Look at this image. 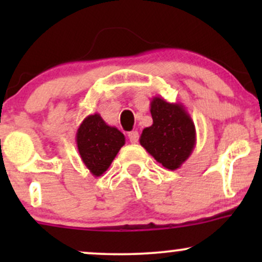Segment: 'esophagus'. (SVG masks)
<instances>
[{
    "label": "esophagus",
    "mask_w": 262,
    "mask_h": 262,
    "mask_svg": "<svg viewBox=\"0 0 262 262\" xmlns=\"http://www.w3.org/2000/svg\"><path fill=\"white\" fill-rule=\"evenodd\" d=\"M128 138H129V140H130V143H133V144L138 143V140H139V133H138L137 130L129 132Z\"/></svg>",
    "instance_id": "esophagus-1"
}]
</instances>
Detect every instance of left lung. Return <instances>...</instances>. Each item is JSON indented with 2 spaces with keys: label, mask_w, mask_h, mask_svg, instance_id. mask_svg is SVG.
Masks as SVG:
<instances>
[{
  "label": "left lung",
  "mask_w": 262,
  "mask_h": 262,
  "mask_svg": "<svg viewBox=\"0 0 262 262\" xmlns=\"http://www.w3.org/2000/svg\"><path fill=\"white\" fill-rule=\"evenodd\" d=\"M152 124L144 128L140 145L165 169L177 170L196 145V127L181 103L156 96L150 102Z\"/></svg>",
  "instance_id": "left-lung-1"
}]
</instances>
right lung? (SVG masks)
<instances>
[{
    "mask_svg": "<svg viewBox=\"0 0 262 262\" xmlns=\"http://www.w3.org/2000/svg\"><path fill=\"white\" fill-rule=\"evenodd\" d=\"M81 160L95 177L101 176L111 166L125 144V137L116 127H111L98 113L87 116L76 133Z\"/></svg>",
    "mask_w": 262,
    "mask_h": 262,
    "instance_id": "add662e5",
    "label": "right lung"
}]
</instances>
